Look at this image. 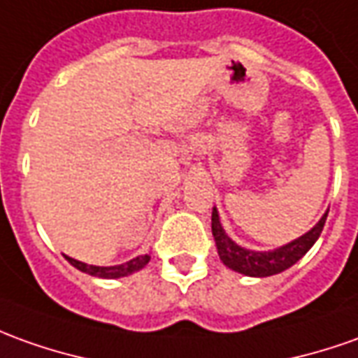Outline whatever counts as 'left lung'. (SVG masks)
I'll use <instances>...</instances> for the list:
<instances>
[{"instance_id": "1", "label": "left lung", "mask_w": 358, "mask_h": 358, "mask_svg": "<svg viewBox=\"0 0 358 358\" xmlns=\"http://www.w3.org/2000/svg\"><path fill=\"white\" fill-rule=\"evenodd\" d=\"M327 212L317 220L312 230H308L304 236H300L296 240L288 241L285 245H280L277 250L271 251H255L241 248L240 243L231 240L230 236L226 234L224 226L220 222V214L216 210V206L212 208V236L216 241V250L220 255L222 263L236 273H241L245 277H271V275H278L282 271H287L288 267H292L296 261L306 255L310 248L314 245L320 234L324 230L325 218Z\"/></svg>"}]
</instances>
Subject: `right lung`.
<instances>
[{"label":"right lung","instance_id":"right-lung-1","mask_svg":"<svg viewBox=\"0 0 358 358\" xmlns=\"http://www.w3.org/2000/svg\"><path fill=\"white\" fill-rule=\"evenodd\" d=\"M64 257L68 259V263L73 265L78 271H81V273H87V275H91V277L120 278V277H128V275H132V273H138V271H142V268L146 267L148 261H150V253H146V255H138V257L130 259V261H127V263H122V265H113V267L87 265V263L78 261V259H73V257H68V255H64Z\"/></svg>","mask_w":358,"mask_h":358}]
</instances>
